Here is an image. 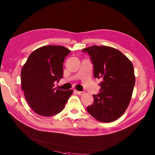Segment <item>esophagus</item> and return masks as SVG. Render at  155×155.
I'll list each match as a JSON object with an SVG mask.
<instances>
[{"instance_id": "obj_1", "label": "esophagus", "mask_w": 155, "mask_h": 155, "mask_svg": "<svg viewBox=\"0 0 155 155\" xmlns=\"http://www.w3.org/2000/svg\"><path fill=\"white\" fill-rule=\"evenodd\" d=\"M76 93L78 95H83L84 94V92H82V91H75Z\"/></svg>"}]
</instances>
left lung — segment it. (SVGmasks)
<instances>
[{
    "mask_svg": "<svg viewBox=\"0 0 155 155\" xmlns=\"http://www.w3.org/2000/svg\"><path fill=\"white\" fill-rule=\"evenodd\" d=\"M91 56L94 78H101V93L93 94L94 102L87 110L103 123L117 120L126 111L132 97L134 84L133 64L117 49L93 45L84 48Z\"/></svg>",
    "mask_w": 155,
    "mask_h": 155,
    "instance_id": "8db88e82",
    "label": "left lung"
}]
</instances>
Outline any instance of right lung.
I'll return each instance as SVG.
<instances>
[{
  "instance_id": "1",
  "label": "right lung",
  "mask_w": 155,
  "mask_h": 155,
  "mask_svg": "<svg viewBox=\"0 0 155 155\" xmlns=\"http://www.w3.org/2000/svg\"><path fill=\"white\" fill-rule=\"evenodd\" d=\"M71 51L62 46H43L29 55L21 70V88L29 106L42 117L60 113L73 93L54 87L63 76V62Z\"/></svg>"
}]
</instances>
